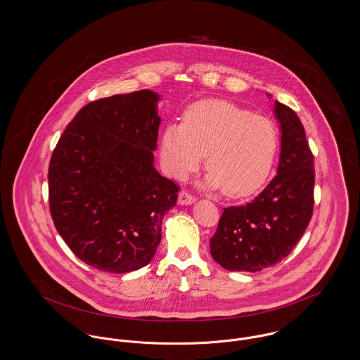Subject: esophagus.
I'll return each mask as SVG.
<instances>
[{
  "instance_id": "obj_1",
  "label": "esophagus",
  "mask_w": 360,
  "mask_h": 360,
  "mask_svg": "<svg viewBox=\"0 0 360 360\" xmlns=\"http://www.w3.org/2000/svg\"><path fill=\"white\" fill-rule=\"evenodd\" d=\"M195 201V195H193L191 191H182L179 193V198H178V202L182 204V205H188Z\"/></svg>"
}]
</instances>
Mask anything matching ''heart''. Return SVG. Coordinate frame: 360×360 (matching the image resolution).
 I'll return each instance as SVG.
<instances>
[{
	"instance_id": "b5f03b06",
	"label": "heart",
	"mask_w": 360,
	"mask_h": 360,
	"mask_svg": "<svg viewBox=\"0 0 360 360\" xmlns=\"http://www.w3.org/2000/svg\"><path fill=\"white\" fill-rule=\"evenodd\" d=\"M277 147V127L266 117L226 101H204L186 110L182 124L163 130L162 162L169 175L185 179L207 153L205 185L245 197L266 181Z\"/></svg>"
}]
</instances>
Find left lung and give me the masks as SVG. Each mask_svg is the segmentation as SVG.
Returning a JSON list of instances; mask_svg holds the SVG:
<instances>
[{
  "mask_svg": "<svg viewBox=\"0 0 360 360\" xmlns=\"http://www.w3.org/2000/svg\"><path fill=\"white\" fill-rule=\"evenodd\" d=\"M281 125L277 175L253 201L224 208L211 238L213 259L229 271L257 272L285 258L314 210V155L291 107L275 102Z\"/></svg>",
  "mask_w": 360,
  "mask_h": 360,
  "instance_id": "left-lung-1",
  "label": "left lung"
}]
</instances>
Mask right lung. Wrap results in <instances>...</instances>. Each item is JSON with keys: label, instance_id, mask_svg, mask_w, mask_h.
Listing matches in <instances>:
<instances>
[{"label": "right lung", "instance_id": "1", "mask_svg": "<svg viewBox=\"0 0 360 360\" xmlns=\"http://www.w3.org/2000/svg\"><path fill=\"white\" fill-rule=\"evenodd\" d=\"M158 95L141 89L85 105L68 124L49 165L57 231L83 262L127 274L146 266L162 239L179 186L153 167Z\"/></svg>", "mask_w": 360, "mask_h": 360}]
</instances>
